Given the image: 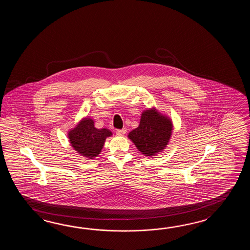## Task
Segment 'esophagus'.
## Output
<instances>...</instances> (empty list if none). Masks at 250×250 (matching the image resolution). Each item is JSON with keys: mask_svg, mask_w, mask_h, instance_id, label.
I'll list each match as a JSON object with an SVG mask.
<instances>
[{"mask_svg": "<svg viewBox=\"0 0 250 250\" xmlns=\"http://www.w3.org/2000/svg\"><path fill=\"white\" fill-rule=\"evenodd\" d=\"M127 132V129L124 127L123 129H117L116 130V133H117V135H124L125 133Z\"/></svg>", "mask_w": 250, "mask_h": 250, "instance_id": "1", "label": "esophagus"}]
</instances>
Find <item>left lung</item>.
<instances>
[{
	"mask_svg": "<svg viewBox=\"0 0 250 250\" xmlns=\"http://www.w3.org/2000/svg\"><path fill=\"white\" fill-rule=\"evenodd\" d=\"M172 131L170 119L155 109L142 113L139 126L128 134V138L146 156H154L166 147Z\"/></svg>",
	"mask_w": 250,
	"mask_h": 250,
	"instance_id": "obj_1",
	"label": "left lung"
}]
</instances>
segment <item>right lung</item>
Returning <instances> with one entry per match:
<instances>
[{"mask_svg": "<svg viewBox=\"0 0 250 250\" xmlns=\"http://www.w3.org/2000/svg\"><path fill=\"white\" fill-rule=\"evenodd\" d=\"M110 136L112 132L109 129L96 128L94 121L89 118L83 119L69 132V142L73 148L89 159L100 154L105 139Z\"/></svg>", "mask_w": 250, "mask_h": 250, "instance_id": "1", "label": "right lung"}]
</instances>
